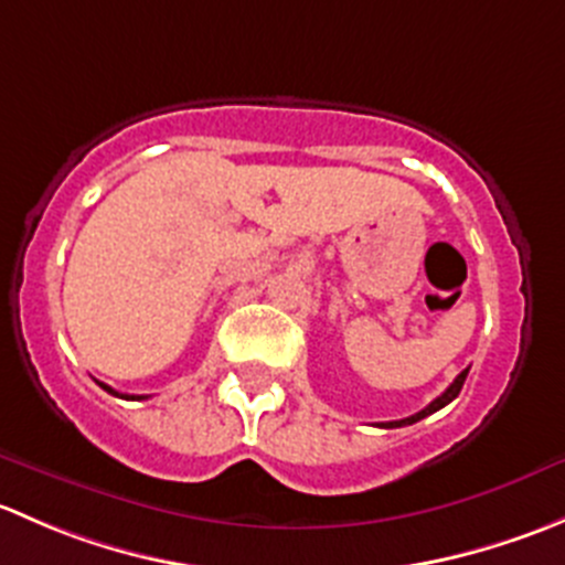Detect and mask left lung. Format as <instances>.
Segmentation results:
<instances>
[{
  "label": "left lung",
  "mask_w": 565,
  "mask_h": 565,
  "mask_svg": "<svg viewBox=\"0 0 565 565\" xmlns=\"http://www.w3.org/2000/svg\"><path fill=\"white\" fill-rule=\"evenodd\" d=\"M467 372H470V369H465V372H459L457 380H454V383L448 385V388L443 391L440 396L435 398V402L426 404V407L420 409V413L409 415V418H402V420H388V424H377V426H383V429H396V426H409V424H415V420H420V418H426V415H431V413H437V409H443V407H446V404H451L454 398L459 396L461 385H465V380H467Z\"/></svg>",
  "instance_id": "obj_1"
}]
</instances>
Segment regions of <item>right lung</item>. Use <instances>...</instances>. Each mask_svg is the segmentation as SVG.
<instances>
[{"mask_svg":"<svg viewBox=\"0 0 565 565\" xmlns=\"http://www.w3.org/2000/svg\"><path fill=\"white\" fill-rule=\"evenodd\" d=\"M98 385H100V388H104V391L111 393V396H119V398H145V396H125V393H117V391H114V388H108L106 383H98Z\"/></svg>","mask_w":565,"mask_h":565,"instance_id":"add662e5","label":"right lung"}]
</instances>
